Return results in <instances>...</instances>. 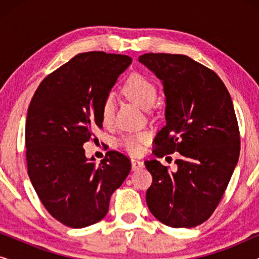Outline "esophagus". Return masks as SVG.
Returning <instances> with one entry per match:
<instances>
[{
  "mask_svg": "<svg viewBox=\"0 0 259 259\" xmlns=\"http://www.w3.org/2000/svg\"><path fill=\"white\" fill-rule=\"evenodd\" d=\"M140 168H144V162L141 160H136V159H133L132 160V169L133 171H138V169Z\"/></svg>",
  "mask_w": 259,
  "mask_h": 259,
  "instance_id": "esophagus-1",
  "label": "esophagus"
}]
</instances>
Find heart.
I'll list each match as a JSON object with an SVG mask.
<instances>
[{
  "label": "heart",
  "instance_id": "obj_1",
  "mask_svg": "<svg viewBox=\"0 0 259 259\" xmlns=\"http://www.w3.org/2000/svg\"><path fill=\"white\" fill-rule=\"evenodd\" d=\"M123 93L143 109H150L157 100L158 91L153 81L140 73H133L127 77L122 86ZM115 112V100L112 94L106 95L101 105V119L104 123L112 122ZM147 139L146 133L127 136L121 144L130 153L139 154L143 151V143Z\"/></svg>",
  "mask_w": 259,
  "mask_h": 259
}]
</instances>
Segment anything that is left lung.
<instances>
[{
  "label": "left lung",
  "mask_w": 259,
  "mask_h": 259,
  "mask_svg": "<svg viewBox=\"0 0 259 259\" xmlns=\"http://www.w3.org/2000/svg\"><path fill=\"white\" fill-rule=\"evenodd\" d=\"M139 62L161 80L166 123L155 137V157L175 152L177 171L158 160L145 166L153 182L146 192L151 213L171 228H194L218 206L240 151L235 108L213 70L182 54L147 53Z\"/></svg>",
  "instance_id": "8db88e82"
}]
</instances>
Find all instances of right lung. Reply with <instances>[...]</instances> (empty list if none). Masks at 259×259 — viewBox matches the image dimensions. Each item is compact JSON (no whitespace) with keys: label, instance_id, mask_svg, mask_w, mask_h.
<instances>
[{"label":"right lung","instance_id":"obj_1","mask_svg":"<svg viewBox=\"0 0 259 259\" xmlns=\"http://www.w3.org/2000/svg\"><path fill=\"white\" fill-rule=\"evenodd\" d=\"M131 63L127 55L81 53L42 80L28 107V176L46 210L69 228L100 222L131 171L118 151L95 165L82 147L102 127V101Z\"/></svg>","mask_w":259,"mask_h":259}]
</instances>
